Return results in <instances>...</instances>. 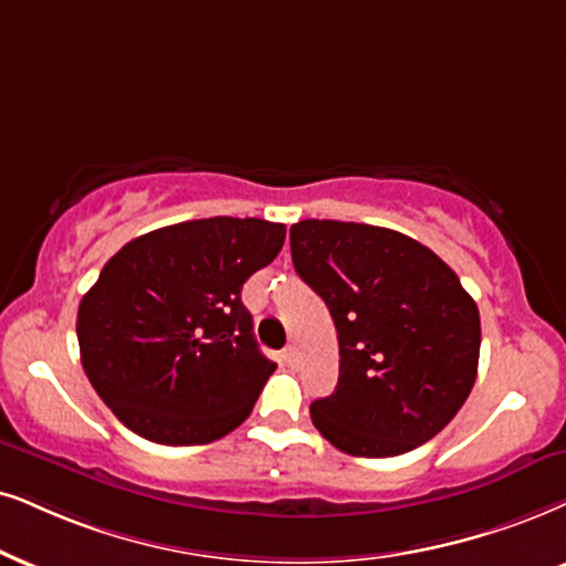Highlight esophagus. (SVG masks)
Wrapping results in <instances>:
<instances>
[{
	"instance_id": "34e87169",
	"label": "esophagus",
	"mask_w": 566,
	"mask_h": 566,
	"mask_svg": "<svg viewBox=\"0 0 566 566\" xmlns=\"http://www.w3.org/2000/svg\"><path fill=\"white\" fill-rule=\"evenodd\" d=\"M282 360L284 363H287V366H295V363H297V347H284L282 349Z\"/></svg>"
}]
</instances>
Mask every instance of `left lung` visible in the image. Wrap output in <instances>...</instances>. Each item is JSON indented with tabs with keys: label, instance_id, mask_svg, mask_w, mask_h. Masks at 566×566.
<instances>
[{
	"label": "left lung",
	"instance_id": "left-lung-1",
	"mask_svg": "<svg viewBox=\"0 0 566 566\" xmlns=\"http://www.w3.org/2000/svg\"><path fill=\"white\" fill-rule=\"evenodd\" d=\"M290 248L339 339L334 395L311 405L321 436L353 457H397L443 431L481 355V316L460 276L418 240L355 221H297Z\"/></svg>",
	"mask_w": 566,
	"mask_h": 566
}]
</instances>
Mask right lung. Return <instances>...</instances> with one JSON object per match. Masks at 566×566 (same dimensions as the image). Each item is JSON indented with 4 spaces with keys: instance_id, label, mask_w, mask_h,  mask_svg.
I'll use <instances>...</instances> for the list:
<instances>
[{
    "instance_id": "add662e5",
    "label": "right lung",
    "mask_w": 566,
    "mask_h": 566,
    "mask_svg": "<svg viewBox=\"0 0 566 566\" xmlns=\"http://www.w3.org/2000/svg\"><path fill=\"white\" fill-rule=\"evenodd\" d=\"M287 227L211 217L161 227L106 261L77 307L85 376L143 439L196 447L234 431L276 370L240 292Z\"/></svg>"
}]
</instances>
